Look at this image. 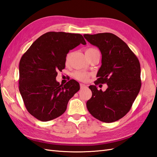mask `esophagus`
Segmentation results:
<instances>
[{"instance_id": "34e87169", "label": "esophagus", "mask_w": 157, "mask_h": 157, "mask_svg": "<svg viewBox=\"0 0 157 157\" xmlns=\"http://www.w3.org/2000/svg\"><path fill=\"white\" fill-rule=\"evenodd\" d=\"M80 87H81V89H84V88L86 87V86L85 85V84L81 83V84H80Z\"/></svg>"}]
</instances>
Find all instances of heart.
I'll list each match as a JSON object with an SVG mask.
<instances>
[{"instance_id": "b5f03b06", "label": "heart", "mask_w": 157, "mask_h": 157, "mask_svg": "<svg viewBox=\"0 0 157 157\" xmlns=\"http://www.w3.org/2000/svg\"><path fill=\"white\" fill-rule=\"evenodd\" d=\"M98 51L97 49L94 48H87L85 51L86 55L89 56L90 55L93 53L95 52H98ZM70 57H71V53H68L67 56H66V59H65V62L66 64H68L69 63V60H70ZM90 73L86 72H83V71H76L74 72L73 74V76L76 79L78 80L79 81H82V82H86L87 81V80L89 79V78L90 77Z\"/></svg>"}]
</instances>
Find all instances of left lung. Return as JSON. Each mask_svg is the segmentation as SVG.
<instances>
[{
    "mask_svg": "<svg viewBox=\"0 0 157 157\" xmlns=\"http://www.w3.org/2000/svg\"><path fill=\"white\" fill-rule=\"evenodd\" d=\"M88 42L102 54V65L94 85L89 86L92 97L86 102L89 113L104 123H113L127 114L140 87L139 60L128 45L109 33L84 34ZM106 83L107 90H98V83Z\"/></svg>",
    "mask_w": 157,
    "mask_h": 157,
    "instance_id": "obj_1",
    "label": "left lung"
}]
</instances>
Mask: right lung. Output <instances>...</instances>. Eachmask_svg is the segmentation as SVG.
<instances>
[{
    "label": "right lung",
    "instance_id": "right-lung-1",
    "mask_svg": "<svg viewBox=\"0 0 157 157\" xmlns=\"http://www.w3.org/2000/svg\"><path fill=\"white\" fill-rule=\"evenodd\" d=\"M86 41L80 34L48 32L34 42L19 63V91L28 112L46 122L65 112L68 101L80 89L70 80L64 85L56 81L58 72L65 68L70 50Z\"/></svg>",
    "mask_w": 157,
    "mask_h": 157
}]
</instances>
